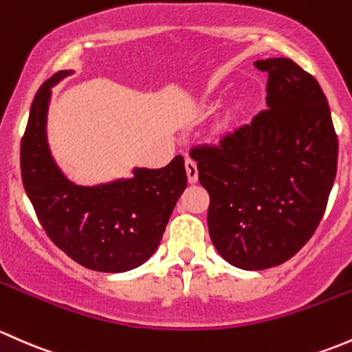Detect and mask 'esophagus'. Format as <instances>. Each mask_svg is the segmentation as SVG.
<instances>
[{"label":"esophagus","mask_w":352,"mask_h":352,"mask_svg":"<svg viewBox=\"0 0 352 352\" xmlns=\"http://www.w3.org/2000/svg\"><path fill=\"white\" fill-rule=\"evenodd\" d=\"M184 166H186L188 181H190V183H197V181H198V169H197V162H195L193 159H186V162H184Z\"/></svg>","instance_id":"34e87169"}]
</instances>
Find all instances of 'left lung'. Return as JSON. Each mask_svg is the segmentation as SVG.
Returning <instances> with one entry per match:
<instances>
[{
	"instance_id": "left-lung-1",
	"label": "left lung",
	"mask_w": 352,
	"mask_h": 352,
	"mask_svg": "<svg viewBox=\"0 0 352 352\" xmlns=\"http://www.w3.org/2000/svg\"><path fill=\"white\" fill-rule=\"evenodd\" d=\"M254 66L267 72V110L219 146L191 151L210 195V239L245 271L278 266L307 244L327 206L339 149L314 76L286 57Z\"/></svg>"
}]
</instances>
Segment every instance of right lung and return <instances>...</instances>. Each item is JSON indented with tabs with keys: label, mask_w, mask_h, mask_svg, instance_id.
<instances>
[{
	"label": "right lung",
	"mask_w": 352,
	"mask_h": 352,
	"mask_svg": "<svg viewBox=\"0 0 352 352\" xmlns=\"http://www.w3.org/2000/svg\"><path fill=\"white\" fill-rule=\"evenodd\" d=\"M72 71L47 79L34 98L21 139V181L50 241L88 270L123 273L139 267L161 244L188 184L184 159L161 169L133 168L132 177L96 186L72 183L57 166L47 140L52 88Z\"/></svg>",
	"instance_id": "right-lung-1"
}]
</instances>
